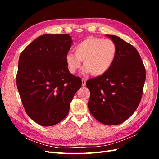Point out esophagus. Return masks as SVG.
Instances as JSON below:
<instances>
[{
	"mask_svg": "<svg viewBox=\"0 0 159 159\" xmlns=\"http://www.w3.org/2000/svg\"><path fill=\"white\" fill-rule=\"evenodd\" d=\"M81 82H82V86H85L86 84V80L84 78L81 79Z\"/></svg>",
	"mask_w": 159,
	"mask_h": 159,
	"instance_id": "34e87169",
	"label": "esophagus"
}]
</instances>
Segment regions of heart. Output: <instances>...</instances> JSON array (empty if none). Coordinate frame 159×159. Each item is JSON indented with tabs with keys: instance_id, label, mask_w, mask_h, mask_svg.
Here are the masks:
<instances>
[{
	"instance_id": "heart-1",
	"label": "heart",
	"mask_w": 159,
	"mask_h": 159,
	"mask_svg": "<svg viewBox=\"0 0 159 159\" xmlns=\"http://www.w3.org/2000/svg\"><path fill=\"white\" fill-rule=\"evenodd\" d=\"M74 50L75 53L69 52L66 56L67 67L70 73L75 74L83 61L84 72L100 76L106 73L113 64L117 47L110 39L89 37L77 44Z\"/></svg>"
}]
</instances>
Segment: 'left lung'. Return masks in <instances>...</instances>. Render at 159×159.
<instances>
[{
  "label": "left lung",
  "instance_id": "1",
  "mask_svg": "<svg viewBox=\"0 0 159 159\" xmlns=\"http://www.w3.org/2000/svg\"><path fill=\"white\" fill-rule=\"evenodd\" d=\"M117 47V56L105 74L89 79L88 108L98 121L121 124L131 116L140 103L146 71L137 49L117 36L106 35Z\"/></svg>",
  "mask_w": 159,
  "mask_h": 159
}]
</instances>
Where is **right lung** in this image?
Segmentation results:
<instances>
[{
  "label": "right lung",
  "mask_w": 159,
  "mask_h": 159,
  "mask_svg": "<svg viewBox=\"0 0 159 159\" xmlns=\"http://www.w3.org/2000/svg\"><path fill=\"white\" fill-rule=\"evenodd\" d=\"M72 41L68 34L40 36L19 57L16 85L27 115L42 126H52L68 114L81 80L66 61Z\"/></svg>",
  "instance_id": "add662e5"
}]
</instances>
